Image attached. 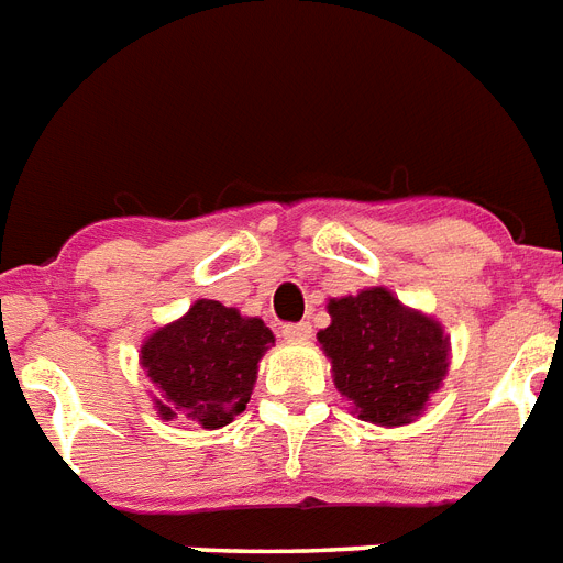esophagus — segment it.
I'll return each instance as SVG.
<instances>
[{
	"instance_id": "esophagus-1",
	"label": "esophagus",
	"mask_w": 563,
	"mask_h": 563,
	"mask_svg": "<svg viewBox=\"0 0 563 563\" xmlns=\"http://www.w3.org/2000/svg\"><path fill=\"white\" fill-rule=\"evenodd\" d=\"M309 335H312V324H309V321L283 327V339H286V342H307Z\"/></svg>"
}]
</instances>
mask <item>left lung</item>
Listing matches in <instances>:
<instances>
[{
	"label": "left lung",
	"instance_id": "obj_1",
	"mask_svg": "<svg viewBox=\"0 0 563 563\" xmlns=\"http://www.w3.org/2000/svg\"><path fill=\"white\" fill-rule=\"evenodd\" d=\"M318 333L335 388L362 420L402 427L427 409L450 368V339L435 318L402 307L383 286L327 303Z\"/></svg>",
	"mask_w": 563,
	"mask_h": 563
}]
</instances>
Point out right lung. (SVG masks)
Instances as JSON below:
<instances>
[{"label": "right lung", "mask_w": 563, "mask_h": 563, "mask_svg": "<svg viewBox=\"0 0 563 563\" xmlns=\"http://www.w3.org/2000/svg\"><path fill=\"white\" fill-rule=\"evenodd\" d=\"M272 344L274 333L260 318L239 316L219 300H195L187 316L154 330L140 347L154 383V409L163 420L228 427L245 411L256 365Z\"/></svg>", "instance_id": "obj_1"}]
</instances>
